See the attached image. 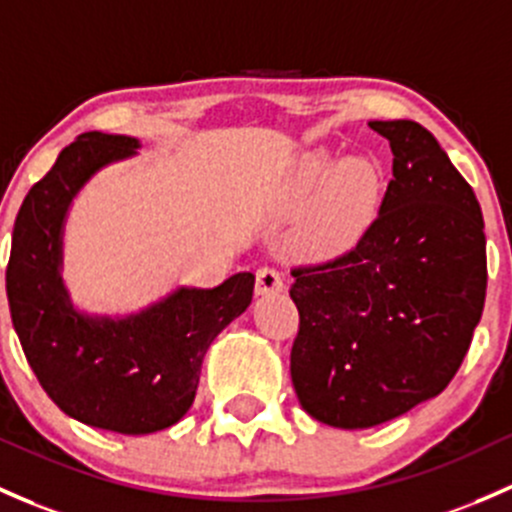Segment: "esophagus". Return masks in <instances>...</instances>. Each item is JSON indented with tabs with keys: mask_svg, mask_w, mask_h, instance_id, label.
Listing matches in <instances>:
<instances>
[{
	"mask_svg": "<svg viewBox=\"0 0 512 512\" xmlns=\"http://www.w3.org/2000/svg\"><path fill=\"white\" fill-rule=\"evenodd\" d=\"M284 289L282 274L274 267H260L255 274V292L257 294H277Z\"/></svg>",
	"mask_w": 512,
	"mask_h": 512,
	"instance_id": "34e87169",
	"label": "esophagus"
}]
</instances>
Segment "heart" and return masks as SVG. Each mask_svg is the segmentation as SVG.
Returning <instances> with one entry per match:
<instances>
[{
    "mask_svg": "<svg viewBox=\"0 0 512 512\" xmlns=\"http://www.w3.org/2000/svg\"><path fill=\"white\" fill-rule=\"evenodd\" d=\"M383 196V171L370 159L341 161L314 152L301 161L292 181L294 206L314 201L301 225V252L316 260L351 250L368 230Z\"/></svg>",
    "mask_w": 512,
    "mask_h": 512,
    "instance_id": "obj_1",
    "label": "heart"
}]
</instances>
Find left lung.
<instances>
[{
  "label": "left lung",
  "mask_w": 512,
  "mask_h": 512,
  "mask_svg": "<svg viewBox=\"0 0 512 512\" xmlns=\"http://www.w3.org/2000/svg\"><path fill=\"white\" fill-rule=\"evenodd\" d=\"M390 142L392 181L351 250L292 270V383L306 412L368 429L437 397L469 353L486 301L476 193L429 129L368 122Z\"/></svg>",
  "instance_id": "obj_1"
}]
</instances>
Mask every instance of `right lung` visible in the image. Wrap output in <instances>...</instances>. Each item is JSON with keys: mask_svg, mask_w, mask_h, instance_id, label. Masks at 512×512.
Returning <instances> with one entry per match:
<instances>
[{"mask_svg": "<svg viewBox=\"0 0 512 512\" xmlns=\"http://www.w3.org/2000/svg\"><path fill=\"white\" fill-rule=\"evenodd\" d=\"M137 139L85 132L31 186L14 223L7 297L26 360L68 417L117 434H152L193 405L213 338L250 306L255 274L215 289H179L129 319H90L68 304L61 228L78 188Z\"/></svg>", "mask_w": 512, "mask_h": 512, "instance_id": "right-lung-1", "label": "right lung"}]
</instances>
